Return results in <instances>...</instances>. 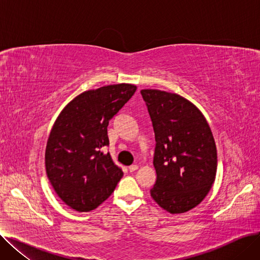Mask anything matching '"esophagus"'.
Listing matches in <instances>:
<instances>
[{
	"label": "esophagus",
	"instance_id": "1",
	"mask_svg": "<svg viewBox=\"0 0 260 260\" xmlns=\"http://www.w3.org/2000/svg\"><path fill=\"white\" fill-rule=\"evenodd\" d=\"M128 170H129V172L137 171V170H138V166H137V165H132V166L128 168Z\"/></svg>",
	"mask_w": 260,
	"mask_h": 260
}]
</instances>
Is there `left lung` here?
<instances>
[{"mask_svg":"<svg viewBox=\"0 0 260 260\" xmlns=\"http://www.w3.org/2000/svg\"><path fill=\"white\" fill-rule=\"evenodd\" d=\"M155 139L157 180L151 196L163 210L181 214L206 198L215 181L217 149L199 108L182 95L142 89Z\"/></svg>","mask_w":260,"mask_h":260,"instance_id":"8db88e82","label":"left lung"}]
</instances>
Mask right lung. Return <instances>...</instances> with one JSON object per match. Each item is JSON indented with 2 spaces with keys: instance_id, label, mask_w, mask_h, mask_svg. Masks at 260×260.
Segmentation results:
<instances>
[{
  "instance_id": "right-lung-1",
  "label": "right lung",
  "mask_w": 260,
  "mask_h": 260,
  "mask_svg": "<svg viewBox=\"0 0 260 260\" xmlns=\"http://www.w3.org/2000/svg\"><path fill=\"white\" fill-rule=\"evenodd\" d=\"M136 89V85L120 83L85 90L54 121L45 149L46 174L54 192L73 210L98 208L122 178V169L102 148L109 144V120Z\"/></svg>"
}]
</instances>
